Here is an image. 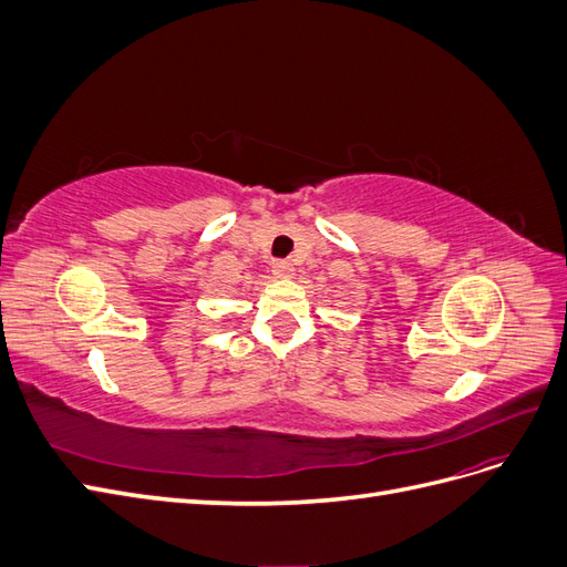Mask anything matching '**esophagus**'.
<instances>
[{
  "instance_id": "34e87169",
  "label": "esophagus",
  "mask_w": 567,
  "mask_h": 567,
  "mask_svg": "<svg viewBox=\"0 0 567 567\" xmlns=\"http://www.w3.org/2000/svg\"><path fill=\"white\" fill-rule=\"evenodd\" d=\"M271 271H274V277L286 279V277H290V274H293L296 269H293V262H290V260H277V262L271 265Z\"/></svg>"
}]
</instances>
